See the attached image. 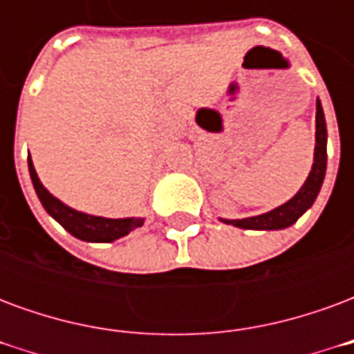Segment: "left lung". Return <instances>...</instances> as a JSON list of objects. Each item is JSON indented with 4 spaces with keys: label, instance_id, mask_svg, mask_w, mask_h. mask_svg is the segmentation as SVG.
Returning a JSON list of instances; mask_svg holds the SVG:
<instances>
[{
    "label": "left lung",
    "instance_id": "1",
    "mask_svg": "<svg viewBox=\"0 0 354 354\" xmlns=\"http://www.w3.org/2000/svg\"><path fill=\"white\" fill-rule=\"evenodd\" d=\"M326 174V121H324V111L320 106V100H317V146H315V162L309 172V176L301 185V189L281 207H277L271 212L266 214L252 216V218H243V220H222L223 223H230L235 227L243 230H284L297 218L304 214L307 208L317 199L320 192V185Z\"/></svg>",
    "mask_w": 354,
    "mask_h": 354
}]
</instances>
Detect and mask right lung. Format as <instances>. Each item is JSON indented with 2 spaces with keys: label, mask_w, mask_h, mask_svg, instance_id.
<instances>
[{
  "label": "right lung",
  "mask_w": 354,
  "mask_h": 354,
  "mask_svg": "<svg viewBox=\"0 0 354 354\" xmlns=\"http://www.w3.org/2000/svg\"><path fill=\"white\" fill-rule=\"evenodd\" d=\"M28 169L30 176L34 182L35 193L41 201L43 208L57 220L68 233H72L73 237L88 243H111L119 237L129 235L131 231L142 227L144 220L142 218H123V220H111V218H100V216H91L77 212L73 208L66 207L64 203H60L57 197H53L35 174L34 162L28 159Z\"/></svg>",
  "instance_id": "1"
}]
</instances>
